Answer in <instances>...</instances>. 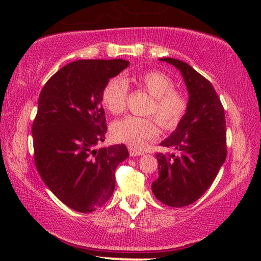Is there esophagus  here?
Listing matches in <instances>:
<instances>
[{"instance_id": "1", "label": "esophagus", "mask_w": 261, "mask_h": 261, "mask_svg": "<svg viewBox=\"0 0 261 261\" xmlns=\"http://www.w3.org/2000/svg\"><path fill=\"white\" fill-rule=\"evenodd\" d=\"M129 154H130V156H138V155H141L143 152L139 151V149L135 148V147L129 146Z\"/></svg>"}]
</instances>
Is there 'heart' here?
Returning <instances> with one entry per match:
<instances>
[{
    "label": "heart",
    "mask_w": 261,
    "mask_h": 261,
    "mask_svg": "<svg viewBox=\"0 0 261 261\" xmlns=\"http://www.w3.org/2000/svg\"><path fill=\"white\" fill-rule=\"evenodd\" d=\"M137 88L151 95L146 113L158 118L166 130H173L183 120L188 110V99L182 91L174 87L169 76L158 70H147L131 78ZM129 85L123 78L115 77L106 84L101 102L112 114H120L125 108ZM114 137L130 146L141 147L148 140L155 139L159 125L154 117L125 116L113 125Z\"/></svg>",
    "instance_id": "1"
}]
</instances>
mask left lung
<instances>
[{
  "label": "left lung",
  "instance_id": "left-lung-1",
  "mask_svg": "<svg viewBox=\"0 0 261 261\" xmlns=\"http://www.w3.org/2000/svg\"><path fill=\"white\" fill-rule=\"evenodd\" d=\"M177 68L189 91L183 120L161 146L176 153H156L159 177L152 184L158 200L185 207L199 199L218 175L227 156L224 109L208 79L179 60L161 59Z\"/></svg>",
  "mask_w": 261,
  "mask_h": 261
}]
</instances>
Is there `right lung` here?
I'll list each match as a JSON object with an SVG mask.
<instances>
[{"instance_id":"obj_1","label":"right lung","mask_w":261,"mask_h":261,"mask_svg":"<svg viewBox=\"0 0 261 261\" xmlns=\"http://www.w3.org/2000/svg\"><path fill=\"white\" fill-rule=\"evenodd\" d=\"M125 60H79L48 79L32 125L38 173L59 199L81 213L112 197L115 170L129 155L125 145L95 149L107 132L101 93Z\"/></svg>"}]
</instances>
